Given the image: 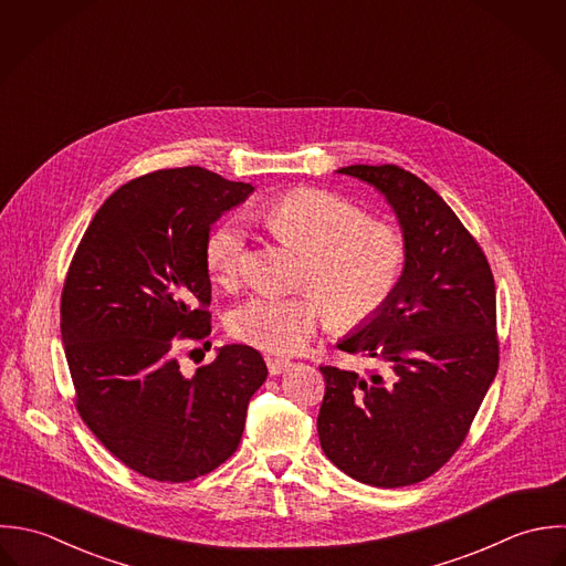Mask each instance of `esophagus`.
<instances>
[{"label":"esophagus","mask_w":566,"mask_h":566,"mask_svg":"<svg viewBox=\"0 0 566 566\" xmlns=\"http://www.w3.org/2000/svg\"><path fill=\"white\" fill-rule=\"evenodd\" d=\"M265 365H268V371L272 374V376H279V374H285V371H290L292 367H294V363L292 360H287V358H281V356H265Z\"/></svg>","instance_id":"1"}]
</instances>
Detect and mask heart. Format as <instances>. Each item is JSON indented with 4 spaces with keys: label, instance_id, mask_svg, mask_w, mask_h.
<instances>
[{
    "label": "heart",
    "instance_id": "b5f03b06",
    "mask_svg": "<svg viewBox=\"0 0 566 566\" xmlns=\"http://www.w3.org/2000/svg\"><path fill=\"white\" fill-rule=\"evenodd\" d=\"M263 223L307 252L305 281L316 290L263 292L230 316V334L272 354H296L332 321L358 327L388 303L406 268V241L388 223H371L352 201L301 189L265 206ZM206 263L223 285H237L248 265V241L239 223L217 226L206 241ZM322 292L318 293L317 290Z\"/></svg>",
    "mask_w": 566,
    "mask_h": 566
}]
</instances>
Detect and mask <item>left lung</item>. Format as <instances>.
<instances>
[{"instance_id": "8db88e82", "label": "left lung", "mask_w": 566, "mask_h": 566, "mask_svg": "<svg viewBox=\"0 0 566 566\" xmlns=\"http://www.w3.org/2000/svg\"><path fill=\"white\" fill-rule=\"evenodd\" d=\"M386 199L406 241V268L388 303L338 340L381 371L321 367L318 437L329 461L376 488L434 474L461 446L499 371L496 287L490 263L452 208L417 176L352 165Z\"/></svg>"}]
</instances>
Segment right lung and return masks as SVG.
Wrapping results in <instances>:
<instances>
[{
  "instance_id": "1",
  "label": "right lung",
  "mask_w": 566,
  "mask_h": 566,
  "mask_svg": "<svg viewBox=\"0 0 566 566\" xmlns=\"http://www.w3.org/2000/svg\"><path fill=\"white\" fill-rule=\"evenodd\" d=\"M252 190L201 167L143 176L105 199L72 259L61 338L76 408L143 476L182 483L221 465L268 377L248 345L217 349L192 376L178 360L180 340L210 334V226Z\"/></svg>"
}]
</instances>
